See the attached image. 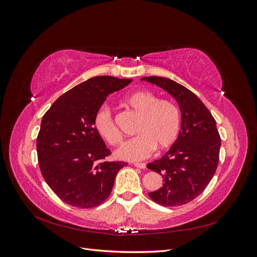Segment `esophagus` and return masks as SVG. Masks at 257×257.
<instances>
[{"instance_id": "1", "label": "esophagus", "mask_w": 257, "mask_h": 257, "mask_svg": "<svg viewBox=\"0 0 257 257\" xmlns=\"http://www.w3.org/2000/svg\"><path fill=\"white\" fill-rule=\"evenodd\" d=\"M134 165H135V167L141 168V169H145L146 168L145 163H134Z\"/></svg>"}]
</instances>
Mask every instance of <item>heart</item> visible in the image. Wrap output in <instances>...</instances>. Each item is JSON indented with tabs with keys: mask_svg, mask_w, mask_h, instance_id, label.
<instances>
[{
	"mask_svg": "<svg viewBox=\"0 0 257 257\" xmlns=\"http://www.w3.org/2000/svg\"><path fill=\"white\" fill-rule=\"evenodd\" d=\"M125 104L142 114L137 125V135L128 139L116 151L118 158L127 161H139L150 157L158 147L164 150L178 138L181 116L178 107L167 99L150 91H137L125 97ZM94 127L97 134L111 146L122 143V135L114 122L109 108L102 106L94 115Z\"/></svg>",
	"mask_w": 257,
	"mask_h": 257,
	"instance_id": "b5f03b06",
	"label": "heart"
}]
</instances>
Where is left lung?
<instances>
[{
    "label": "left lung",
    "instance_id": "8db88e82",
    "mask_svg": "<svg viewBox=\"0 0 257 257\" xmlns=\"http://www.w3.org/2000/svg\"><path fill=\"white\" fill-rule=\"evenodd\" d=\"M173 95L181 110V131L170 149L147 167L162 175L163 186L149 193L164 207L185 205L204 192L219 164L221 137L203 102L180 83L164 77H144Z\"/></svg>",
    "mask_w": 257,
    "mask_h": 257
}]
</instances>
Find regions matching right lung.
Listing matches in <instances>:
<instances>
[{
    "label": "right lung",
    "mask_w": 257,
    "mask_h": 257,
    "mask_svg": "<svg viewBox=\"0 0 257 257\" xmlns=\"http://www.w3.org/2000/svg\"><path fill=\"white\" fill-rule=\"evenodd\" d=\"M132 79L96 76L65 92L43 116L37 136V159L50 189L64 203L89 209L110 195L114 179L125 162H108L110 155L94 127V115L107 96Z\"/></svg>",
    "instance_id": "add662e5"
}]
</instances>
